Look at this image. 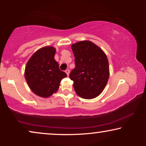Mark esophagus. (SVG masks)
<instances>
[{
	"label": "esophagus",
	"instance_id": "esophagus-1",
	"mask_svg": "<svg viewBox=\"0 0 146 146\" xmlns=\"http://www.w3.org/2000/svg\"><path fill=\"white\" fill-rule=\"evenodd\" d=\"M65 72L66 73L67 76H69V74H70V70H68V69H66V70H65Z\"/></svg>",
	"mask_w": 146,
	"mask_h": 146
}]
</instances>
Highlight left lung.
I'll use <instances>...</instances> for the list:
<instances>
[{"mask_svg": "<svg viewBox=\"0 0 146 146\" xmlns=\"http://www.w3.org/2000/svg\"><path fill=\"white\" fill-rule=\"evenodd\" d=\"M75 68L70 74L74 88L79 96L92 99L104 90L109 78V64L100 48L91 41L83 40L72 45Z\"/></svg>", "mask_w": 146, "mask_h": 146, "instance_id": "obj_1", "label": "left lung"}]
</instances>
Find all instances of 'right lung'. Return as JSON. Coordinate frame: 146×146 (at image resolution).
<instances>
[{
	"label": "right lung",
	"mask_w": 146,
	"mask_h": 146,
	"mask_svg": "<svg viewBox=\"0 0 146 146\" xmlns=\"http://www.w3.org/2000/svg\"><path fill=\"white\" fill-rule=\"evenodd\" d=\"M56 48L45 46L38 50L28 61L25 76L32 91L42 98H48L56 92L66 74L59 69L54 60Z\"/></svg>",
	"instance_id": "1"
}]
</instances>
